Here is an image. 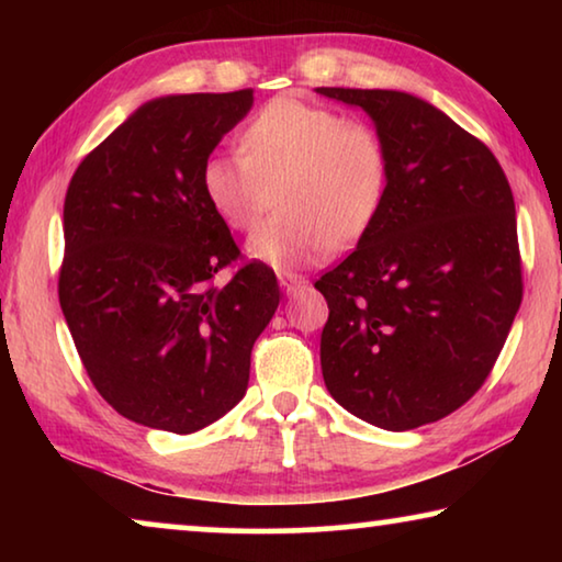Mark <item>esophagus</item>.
Listing matches in <instances>:
<instances>
[{
  "instance_id": "esophagus-1",
  "label": "esophagus",
  "mask_w": 562,
  "mask_h": 562,
  "mask_svg": "<svg viewBox=\"0 0 562 562\" xmlns=\"http://www.w3.org/2000/svg\"><path fill=\"white\" fill-rule=\"evenodd\" d=\"M280 288L284 294H294L300 288H307V280L300 274H280Z\"/></svg>"
}]
</instances>
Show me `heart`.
Returning <instances> with one entry per match:
<instances>
[{
	"label": "heart",
	"instance_id": "1",
	"mask_svg": "<svg viewBox=\"0 0 562 562\" xmlns=\"http://www.w3.org/2000/svg\"><path fill=\"white\" fill-rule=\"evenodd\" d=\"M243 154L205 158L201 183L215 215L237 233L282 213L247 243L252 260L297 270L369 233L389 190V154L364 121L294 97L262 106L240 136Z\"/></svg>",
	"mask_w": 562,
	"mask_h": 562
}]
</instances>
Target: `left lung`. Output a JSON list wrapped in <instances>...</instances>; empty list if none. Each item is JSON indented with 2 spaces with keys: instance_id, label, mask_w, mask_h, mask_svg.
Masks as SVG:
<instances>
[{
  "instance_id": "obj_1",
  "label": "left lung",
  "mask_w": 562,
  "mask_h": 562,
  "mask_svg": "<svg viewBox=\"0 0 562 562\" xmlns=\"http://www.w3.org/2000/svg\"><path fill=\"white\" fill-rule=\"evenodd\" d=\"M317 93L374 121L389 154L382 213L322 274V376L386 431L439 422L486 382L522 300L516 203L496 156L429 101L389 89Z\"/></svg>"
}]
</instances>
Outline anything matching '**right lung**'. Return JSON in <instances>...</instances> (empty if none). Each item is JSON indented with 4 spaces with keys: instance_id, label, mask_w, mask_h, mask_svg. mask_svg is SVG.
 <instances>
[{
    "instance_id": "right-lung-1",
    "label": "right lung",
    "mask_w": 562,
    "mask_h": 562,
    "mask_svg": "<svg viewBox=\"0 0 562 562\" xmlns=\"http://www.w3.org/2000/svg\"><path fill=\"white\" fill-rule=\"evenodd\" d=\"M250 109L252 89L146 101L66 190L64 319L97 392L148 429L193 434L231 412L280 304L262 262L213 282L240 250L201 173Z\"/></svg>"
}]
</instances>
